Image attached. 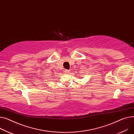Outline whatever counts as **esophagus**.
Listing matches in <instances>:
<instances>
[{
	"label": "esophagus",
	"mask_w": 134,
	"mask_h": 134,
	"mask_svg": "<svg viewBox=\"0 0 134 134\" xmlns=\"http://www.w3.org/2000/svg\"><path fill=\"white\" fill-rule=\"evenodd\" d=\"M69 72H70V70H67V69H65V73H66V74H69Z\"/></svg>",
	"instance_id": "34e87169"
}]
</instances>
